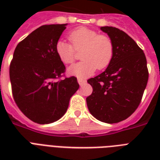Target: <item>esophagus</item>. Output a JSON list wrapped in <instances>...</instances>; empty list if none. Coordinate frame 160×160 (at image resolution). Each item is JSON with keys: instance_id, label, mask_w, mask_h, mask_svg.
Returning a JSON list of instances; mask_svg holds the SVG:
<instances>
[{"instance_id": "34e87169", "label": "esophagus", "mask_w": 160, "mask_h": 160, "mask_svg": "<svg viewBox=\"0 0 160 160\" xmlns=\"http://www.w3.org/2000/svg\"><path fill=\"white\" fill-rule=\"evenodd\" d=\"M77 80H78V83L80 84V86H82V85H84L85 83H86V80H84V79H82V78H78Z\"/></svg>"}]
</instances>
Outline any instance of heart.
<instances>
[{
    "instance_id": "b5f03b06",
    "label": "heart",
    "mask_w": 160,
    "mask_h": 160,
    "mask_svg": "<svg viewBox=\"0 0 160 160\" xmlns=\"http://www.w3.org/2000/svg\"><path fill=\"white\" fill-rule=\"evenodd\" d=\"M70 44L58 41L55 52L64 64H72L76 59V51H80L82 61L68 69L70 75L85 78L92 75L95 70H103L110 64L114 53L112 39L105 34L86 27L71 31L68 36Z\"/></svg>"
}]
</instances>
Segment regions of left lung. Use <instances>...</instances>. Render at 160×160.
Masks as SVG:
<instances>
[{
  "instance_id": "1",
  "label": "left lung",
  "mask_w": 160,
  "mask_h": 160,
  "mask_svg": "<svg viewBox=\"0 0 160 160\" xmlns=\"http://www.w3.org/2000/svg\"><path fill=\"white\" fill-rule=\"evenodd\" d=\"M100 29L112 39L114 53L106 70L87 80L93 92L86 103L98 120L114 124L126 119L139 107L149 70L144 51L130 36L112 26Z\"/></svg>"
}]
</instances>
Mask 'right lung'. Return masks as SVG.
I'll use <instances>...</instances> for the list:
<instances>
[{"instance_id":"right-lung-1","label":"right lung","mask_w":160,"mask_h":160,"mask_svg":"<svg viewBox=\"0 0 160 160\" xmlns=\"http://www.w3.org/2000/svg\"><path fill=\"white\" fill-rule=\"evenodd\" d=\"M66 24L44 25L19 42L10 64L14 100L27 118L50 124L65 114L70 97L80 87L77 78L65 77V66L55 44Z\"/></svg>"}]
</instances>
